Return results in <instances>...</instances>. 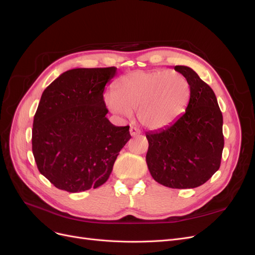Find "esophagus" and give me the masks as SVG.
Masks as SVG:
<instances>
[{"label":"esophagus","mask_w":255,"mask_h":255,"mask_svg":"<svg viewBox=\"0 0 255 255\" xmlns=\"http://www.w3.org/2000/svg\"><path fill=\"white\" fill-rule=\"evenodd\" d=\"M129 133H130V135H132V136H137V135L140 134V130L138 129L136 127H130Z\"/></svg>","instance_id":"1"}]
</instances>
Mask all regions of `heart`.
<instances>
[{
  "label": "heart",
  "mask_w": 255,
  "mask_h": 255,
  "mask_svg": "<svg viewBox=\"0 0 255 255\" xmlns=\"http://www.w3.org/2000/svg\"><path fill=\"white\" fill-rule=\"evenodd\" d=\"M190 88L186 78L174 70L136 71L123 75L105 97L109 109L130 117L137 110L142 126L151 129L171 125L186 109Z\"/></svg>",
  "instance_id": "1"
}]
</instances>
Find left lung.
Wrapping results in <instances>:
<instances>
[{"label":"left lung","mask_w":255,"mask_h":255,"mask_svg":"<svg viewBox=\"0 0 255 255\" xmlns=\"http://www.w3.org/2000/svg\"><path fill=\"white\" fill-rule=\"evenodd\" d=\"M190 88L186 111L172 125L145 133L152 177L177 189L201 186L218 170L225 139L222 114L213 89L186 66H175Z\"/></svg>","instance_id":"left-lung-1"}]
</instances>
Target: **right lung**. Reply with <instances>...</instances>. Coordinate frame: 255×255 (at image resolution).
Masks as SVG:
<instances>
[{
  "instance_id": "1",
  "label": "right lung",
  "mask_w": 255,
  "mask_h": 255,
  "mask_svg": "<svg viewBox=\"0 0 255 255\" xmlns=\"http://www.w3.org/2000/svg\"><path fill=\"white\" fill-rule=\"evenodd\" d=\"M117 68H76L44 89L34 117L32 148L40 173L57 187L81 192L104 184L129 127L105 116V85Z\"/></svg>"
}]
</instances>
